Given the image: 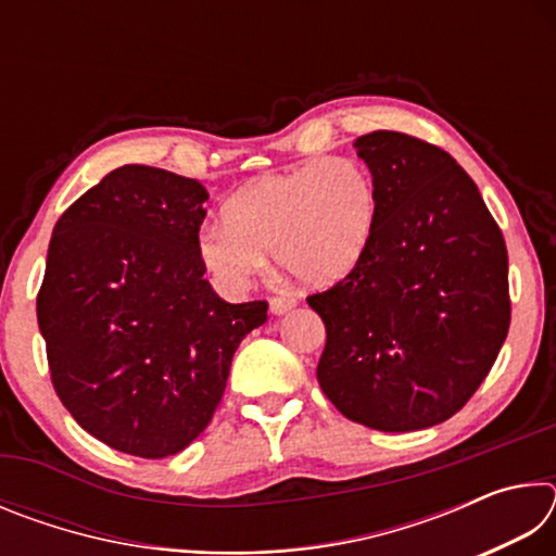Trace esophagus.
Segmentation results:
<instances>
[{"label": "esophagus", "mask_w": 556, "mask_h": 556, "mask_svg": "<svg viewBox=\"0 0 556 556\" xmlns=\"http://www.w3.org/2000/svg\"><path fill=\"white\" fill-rule=\"evenodd\" d=\"M296 304H299V301L294 296H275V299L269 301V312L281 316V314L291 312V308H294Z\"/></svg>", "instance_id": "1"}]
</instances>
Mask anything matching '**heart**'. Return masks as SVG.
I'll return each mask as SVG.
<instances>
[{
    "mask_svg": "<svg viewBox=\"0 0 556 556\" xmlns=\"http://www.w3.org/2000/svg\"><path fill=\"white\" fill-rule=\"evenodd\" d=\"M380 199L370 168L326 156L260 176L223 205V225L199 238V257L225 294H240L267 267V252L301 287L326 289L368 255Z\"/></svg>",
    "mask_w": 556,
    "mask_h": 556,
    "instance_id": "heart-1",
    "label": "heart"
}]
</instances>
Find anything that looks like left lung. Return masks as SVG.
<instances>
[{
    "mask_svg": "<svg viewBox=\"0 0 556 556\" xmlns=\"http://www.w3.org/2000/svg\"><path fill=\"white\" fill-rule=\"evenodd\" d=\"M355 149L378 186V228L351 275L306 299L326 326L316 378L357 425L427 429L473 397L505 343V240L444 149L388 129Z\"/></svg>",
    "mask_w": 556,
    "mask_h": 556,
    "instance_id": "1",
    "label": "left lung"
}]
</instances>
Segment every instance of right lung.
Listing matches in <instances>:
<instances>
[{
  "label": "right lung",
  "mask_w": 556,
  "mask_h": 556,
  "mask_svg": "<svg viewBox=\"0 0 556 556\" xmlns=\"http://www.w3.org/2000/svg\"><path fill=\"white\" fill-rule=\"evenodd\" d=\"M208 191L164 168L110 172L53 228L36 316L53 390L102 444L184 451L211 425L267 301L228 304L199 257Z\"/></svg>",
  "instance_id": "1"
}]
</instances>
